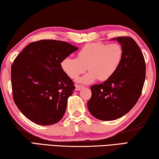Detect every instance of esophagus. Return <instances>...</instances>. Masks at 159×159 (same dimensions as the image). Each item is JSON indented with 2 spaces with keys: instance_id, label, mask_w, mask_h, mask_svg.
Segmentation results:
<instances>
[{
  "instance_id": "1",
  "label": "esophagus",
  "mask_w": 159,
  "mask_h": 159,
  "mask_svg": "<svg viewBox=\"0 0 159 159\" xmlns=\"http://www.w3.org/2000/svg\"><path fill=\"white\" fill-rule=\"evenodd\" d=\"M83 88V85H76V88H75V90H76V91H79L80 90H81Z\"/></svg>"
}]
</instances>
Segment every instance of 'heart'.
<instances>
[{
    "instance_id": "1",
    "label": "heart",
    "mask_w": 159,
    "mask_h": 159,
    "mask_svg": "<svg viewBox=\"0 0 159 159\" xmlns=\"http://www.w3.org/2000/svg\"><path fill=\"white\" fill-rule=\"evenodd\" d=\"M123 57V49L119 44L91 43L85 45L78 52L77 58L66 57L61 62L63 71L69 78L79 79L84 84H90L98 79L100 81L109 79L119 67Z\"/></svg>"
}]
</instances>
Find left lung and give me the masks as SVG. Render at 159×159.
<instances>
[{
	"label": "left lung",
	"instance_id": "obj_1",
	"mask_svg": "<svg viewBox=\"0 0 159 159\" xmlns=\"http://www.w3.org/2000/svg\"><path fill=\"white\" fill-rule=\"evenodd\" d=\"M112 40L123 48L122 61L109 79L91 87L88 102L90 114L101 120L118 119L130 111L141 95L146 76L144 58L137 43L125 36Z\"/></svg>",
	"mask_w": 159,
	"mask_h": 159
}]
</instances>
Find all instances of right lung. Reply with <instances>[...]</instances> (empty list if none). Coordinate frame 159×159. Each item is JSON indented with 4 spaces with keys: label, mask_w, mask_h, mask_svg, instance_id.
<instances>
[{
    "label": "right lung",
    "mask_w": 159,
    "mask_h": 159,
    "mask_svg": "<svg viewBox=\"0 0 159 159\" xmlns=\"http://www.w3.org/2000/svg\"><path fill=\"white\" fill-rule=\"evenodd\" d=\"M79 48L55 40L29 44L11 67L13 99L20 111L38 125H49L62 118L75 86L61 62Z\"/></svg>",
    "instance_id": "add662e5"
}]
</instances>
